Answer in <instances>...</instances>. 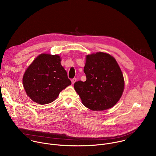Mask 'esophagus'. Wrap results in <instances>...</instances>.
<instances>
[{
  "label": "esophagus",
  "mask_w": 156,
  "mask_h": 156,
  "mask_svg": "<svg viewBox=\"0 0 156 156\" xmlns=\"http://www.w3.org/2000/svg\"><path fill=\"white\" fill-rule=\"evenodd\" d=\"M76 78H73V79H72V80H71L72 83L73 84L76 82Z\"/></svg>",
  "instance_id": "obj_1"
}]
</instances>
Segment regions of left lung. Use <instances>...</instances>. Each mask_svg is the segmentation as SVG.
<instances>
[{"mask_svg":"<svg viewBox=\"0 0 156 156\" xmlns=\"http://www.w3.org/2000/svg\"><path fill=\"white\" fill-rule=\"evenodd\" d=\"M86 58V80L74 84L83 104L94 111L112 107L122 97L125 86L119 64L112 55L104 52L87 55Z\"/></svg>","mask_w":156,"mask_h":156,"instance_id":"left-lung-1","label":"left lung"}]
</instances>
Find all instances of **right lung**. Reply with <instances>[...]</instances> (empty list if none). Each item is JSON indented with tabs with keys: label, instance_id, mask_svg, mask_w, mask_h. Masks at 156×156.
I'll return each instance as SVG.
<instances>
[{
	"label": "right lung",
	"instance_id": "right-lung-1",
	"mask_svg": "<svg viewBox=\"0 0 156 156\" xmlns=\"http://www.w3.org/2000/svg\"><path fill=\"white\" fill-rule=\"evenodd\" d=\"M58 55L42 54L27 69L23 84L27 95L39 104H47L57 99L71 81L61 65Z\"/></svg>",
	"mask_w": 156,
	"mask_h": 156
}]
</instances>
